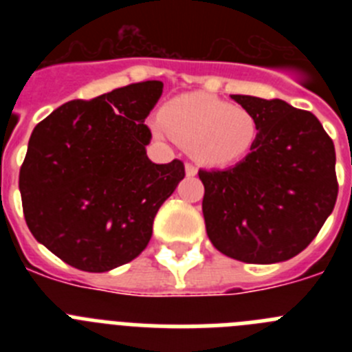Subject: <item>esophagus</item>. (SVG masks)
Listing matches in <instances>:
<instances>
[{
    "label": "esophagus",
    "mask_w": 352,
    "mask_h": 352,
    "mask_svg": "<svg viewBox=\"0 0 352 352\" xmlns=\"http://www.w3.org/2000/svg\"><path fill=\"white\" fill-rule=\"evenodd\" d=\"M185 173L186 176H195L197 174V167L194 164H185Z\"/></svg>",
    "instance_id": "34e87169"
}]
</instances>
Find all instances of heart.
<instances>
[{
  "label": "heart",
  "mask_w": 352,
  "mask_h": 352,
  "mask_svg": "<svg viewBox=\"0 0 352 352\" xmlns=\"http://www.w3.org/2000/svg\"><path fill=\"white\" fill-rule=\"evenodd\" d=\"M155 126L190 144L195 157L208 166H231L247 157L259 139V123L250 111L206 93L167 102Z\"/></svg>",
  "instance_id": "obj_1"
}]
</instances>
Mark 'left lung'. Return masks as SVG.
<instances>
[{
	"label": "left lung",
	"instance_id": "1",
	"mask_svg": "<svg viewBox=\"0 0 352 352\" xmlns=\"http://www.w3.org/2000/svg\"><path fill=\"white\" fill-rule=\"evenodd\" d=\"M231 98L256 116L259 139L236 166L199 170L208 238L241 263H282L309 247L333 211V141L312 113L287 102Z\"/></svg>",
	"mask_w": 352,
	"mask_h": 352
}]
</instances>
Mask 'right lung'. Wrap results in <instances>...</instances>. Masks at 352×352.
Listing matches in <instances>:
<instances>
[{
	"label": "right lung",
	"instance_id": "right-lung-1",
	"mask_svg": "<svg viewBox=\"0 0 352 352\" xmlns=\"http://www.w3.org/2000/svg\"><path fill=\"white\" fill-rule=\"evenodd\" d=\"M162 89V80H144L67 102L31 133L19 173L24 219L74 268L104 273L135 259L185 178L182 160L153 164L146 155L144 120Z\"/></svg>",
	"mask_w": 352,
	"mask_h": 352
}]
</instances>
